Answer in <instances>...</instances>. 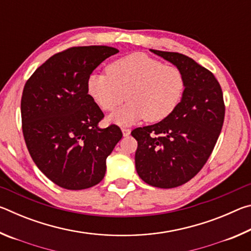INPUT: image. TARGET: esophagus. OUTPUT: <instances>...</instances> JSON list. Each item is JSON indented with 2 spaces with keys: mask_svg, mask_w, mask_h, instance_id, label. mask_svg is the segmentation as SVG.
Masks as SVG:
<instances>
[{
  "mask_svg": "<svg viewBox=\"0 0 251 251\" xmlns=\"http://www.w3.org/2000/svg\"><path fill=\"white\" fill-rule=\"evenodd\" d=\"M122 131H123V135H124L125 137H126V136H128V135L130 134V129H129V128H126V127H123Z\"/></svg>",
  "mask_w": 251,
  "mask_h": 251,
  "instance_id": "34e87169",
  "label": "esophagus"
}]
</instances>
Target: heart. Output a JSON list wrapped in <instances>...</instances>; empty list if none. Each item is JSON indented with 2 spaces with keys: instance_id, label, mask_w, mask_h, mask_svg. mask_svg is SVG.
I'll use <instances>...</instances> for the list:
<instances>
[{
  "instance_id": "1",
  "label": "heart",
  "mask_w": 251,
  "mask_h": 251,
  "mask_svg": "<svg viewBox=\"0 0 251 251\" xmlns=\"http://www.w3.org/2000/svg\"><path fill=\"white\" fill-rule=\"evenodd\" d=\"M107 73H92L86 90L104 112H113L127 99L129 103L109 117L120 125L145 118L156 123L177 108L184 96L186 80L179 67L164 64L144 53L128 54L108 64Z\"/></svg>"
}]
</instances>
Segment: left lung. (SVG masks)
<instances>
[{
  "label": "left lung",
  "instance_id": "8db88e82",
  "mask_svg": "<svg viewBox=\"0 0 251 251\" xmlns=\"http://www.w3.org/2000/svg\"><path fill=\"white\" fill-rule=\"evenodd\" d=\"M151 50L179 67L186 87L171 115L131 131L138 144L136 171L148 185L174 188L196 176L214 151L225 120L224 96L214 74L193 58Z\"/></svg>",
  "mask_w": 251,
  "mask_h": 251
}]
</instances>
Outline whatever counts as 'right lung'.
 I'll list each match as a JSON object with an SVG mask.
<instances>
[{
  "instance_id": "1",
  "label": "right lung",
  "mask_w": 251,
  "mask_h": 251,
  "mask_svg": "<svg viewBox=\"0 0 251 251\" xmlns=\"http://www.w3.org/2000/svg\"><path fill=\"white\" fill-rule=\"evenodd\" d=\"M118 52L101 45L70 48L50 56L24 85L25 144L40 171L62 188L80 190L99 184L106 158L123 137L115 124L99 128L104 114L86 90L92 72Z\"/></svg>"
}]
</instances>
